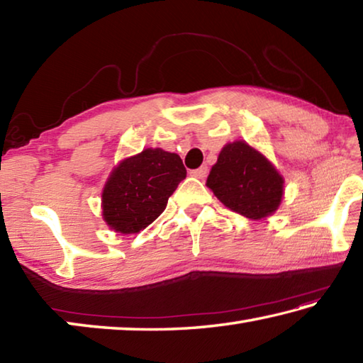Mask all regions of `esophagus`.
<instances>
[{"instance_id": "34e87169", "label": "esophagus", "mask_w": 363, "mask_h": 363, "mask_svg": "<svg viewBox=\"0 0 363 363\" xmlns=\"http://www.w3.org/2000/svg\"><path fill=\"white\" fill-rule=\"evenodd\" d=\"M206 174H208V167H200V168L190 171V176L199 177V179H203V177H206Z\"/></svg>"}]
</instances>
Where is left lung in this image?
Here are the masks:
<instances>
[{
	"instance_id": "obj_1",
	"label": "left lung",
	"mask_w": 363,
	"mask_h": 363,
	"mask_svg": "<svg viewBox=\"0 0 363 363\" xmlns=\"http://www.w3.org/2000/svg\"><path fill=\"white\" fill-rule=\"evenodd\" d=\"M284 184V176L272 162L245 140L223 147L206 179V186L225 208L255 220L279 210Z\"/></svg>"
}]
</instances>
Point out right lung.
Instances as JSON below:
<instances>
[{
    "label": "right lung",
    "mask_w": 363,
    "mask_h": 363,
    "mask_svg": "<svg viewBox=\"0 0 363 363\" xmlns=\"http://www.w3.org/2000/svg\"><path fill=\"white\" fill-rule=\"evenodd\" d=\"M186 174L181 157L158 147L123 158L104 184V220L125 235L144 230L164 211Z\"/></svg>",
    "instance_id": "1"
}]
</instances>
